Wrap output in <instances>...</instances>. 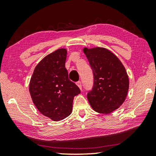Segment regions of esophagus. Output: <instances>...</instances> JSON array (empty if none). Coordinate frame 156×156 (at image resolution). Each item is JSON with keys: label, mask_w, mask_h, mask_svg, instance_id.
<instances>
[{"label": "esophagus", "mask_w": 156, "mask_h": 156, "mask_svg": "<svg viewBox=\"0 0 156 156\" xmlns=\"http://www.w3.org/2000/svg\"><path fill=\"white\" fill-rule=\"evenodd\" d=\"M76 84H77V86L80 89V90H82V83H81V82L80 81L76 82Z\"/></svg>", "instance_id": "34e87169"}]
</instances>
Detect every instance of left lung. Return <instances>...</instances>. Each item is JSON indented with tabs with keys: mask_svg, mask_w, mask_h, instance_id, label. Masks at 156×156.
Wrapping results in <instances>:
<instances>
[{
	"mask_svg": "<svg viewBox=\"0 0 156 156\" xmlns=\"http://www.w3.org/2000/svg\"><path fill=\"white\" fill-rule=\"evenodd\" d=\"M93 70L94 86L87 94L94 111L110 113L122 105L129 90L125 68L112 51L102 47L83 49Z\"/></svg>",
	"mask_w": 156,
	"mask_h": 156,
	"instance_id": "left-lung-1",
	"label": "left lung"
}]
</instances>
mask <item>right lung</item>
<instances>
[{
  "instance_id": "add662e5",
  "label": "right lung",
  "mask_w": 156,
  "mask_h": 156,
  "mask_svg": "<svg viewBox=\"0 0 156 156\" xmlns=\"http://www.w3.org/2000/svg\"><path fill=\"white\" fill-rule=\"evenodd\" d=\"M67 49H58L47 55L36 65L30 83V93L42 114L60 121L72 112L73 98L80 93L68 77L65 68Z\"/></svg>"
}]
</instances>
